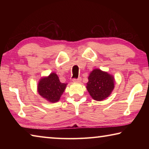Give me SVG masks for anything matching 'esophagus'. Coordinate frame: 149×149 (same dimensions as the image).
Returning a JSON list of instances; mask_svg holds the SVG:
<instances>
[{
    "mask_svg": "<svg viewBox=\"0 0 149 149\" xmlns=\"http://www.w3.org/2000/svg\"><path fill=\"white\" fill-rule=\"evenodd\" d=\"M73 81L74 82H76V83H79V82H81V77H79L78 78H74V79H73Z\"/></svg>",
    "mask_w": 149,
    "mask_h": 149,
    "instance_id": "esophagus-1",
    "label": "esophagus"
}]
</instances>
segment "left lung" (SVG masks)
Instances as JSON below:
<instances>
[{"mask_svg":"<svg viewBox=\"0 0 149 149\" xmlns=\"http://www.w3.org/2000/svg\"><path fill=\"white\" fill-rule=\"evenodd\" d=\"M88 79L87 89L93 99L98 101L107 98L114 88V77L99 69L93 70Z\"/></svg>","mask_w":149,"mask_h":149,"instance_id":"obj_1","label":"left lung"}]
</instances>
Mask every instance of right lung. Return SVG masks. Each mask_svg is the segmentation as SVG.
Returning a JSON list of instances; mask_svg holds the SVG:
<instances>
[{
	"label": "right lung",
	"mask_w": 149,
	"mask_h": 149,
	"mask_svg": "<svg viewBox=\"0 0 149 149\" xmlns=\"http://www.w3.org/2000/svg\"><path fill=\"white\" fill-rule=\"evenodd\" d=\"M66 84L60 81L58 75L52 73L49 77H44L40 80L38 84L39 95L50 102L58 101L64 93Z\"/></svg>",
	"instance_id": "obj_1"
}]
</instances>
